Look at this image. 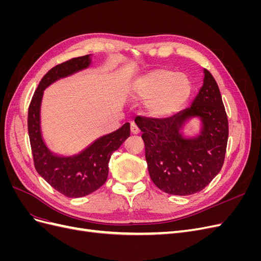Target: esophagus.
<instances>
[{"label": "esophagus", "mask_w": 261, "mask_h": 261, "mask_svg": "<svg viewBox=\"0 0 261 261\" xmlns=\"http://www.w3.org/2000/svg\"><path fill=\"white\" fill-rule=\"evenodd\" d=\"M130 133L133 135H137L139 133V128L137 127V125L135 123H130Z\"/></svg>", "instance_id": "obj_1"}]
</instances>
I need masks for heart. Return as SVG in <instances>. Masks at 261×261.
<instances>
[{
    "label": "heart",
    "instance_id": "b5f03b06",
    "mask_svg": "<svg viewBox=\"0 0 261 261\" xmlns=\"http://www.w3.org/2000/svg\"><path fill=\"white\" fill-rule=\"evenodd\" d=\"M133 92L139 99H150L149 113L167 117L178 112L192 93V83L187 76L171 69H155L140 77L133 86Z\"/></svg>",
    "mask_w": 261,
    "mask_h": 261
}]
</instances>
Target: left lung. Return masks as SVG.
Returning <instances> with one entry per match:
<instances>
[{"instance_id": "8db88e82", "label": "left lung", "mask_w": 261, "mask_h": 261, "mask_svg": "<svg viewBox=\"0 0 261 261\" xmlns=\"http://www.w3.org/2000/svg\"><path fill=\"white\" fill-rule=\"evenodd\" d=\"M200 117L201 135L185 140L179 130L191 117ZM149 175L164 193L187 196L198 193L222 169L228 122L218 84L204 69L203 85L187 108L165 118L137 116Z\"/></svg>"}]
</instances>
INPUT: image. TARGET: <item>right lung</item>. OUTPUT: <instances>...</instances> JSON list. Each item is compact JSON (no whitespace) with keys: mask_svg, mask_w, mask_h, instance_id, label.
<instances>
[{"mask_svg":"<svg viewBox=\"0 0 261 261\" xmlns=\"http://www.w3.org/2000/svg\"><path fill=\"white\" fill-rule=\"evenodd\" d=\"M89 55L74 58L54 66L39 83L28 109V134L37 172L61 194L78 198L96 192L106 183L111 154L130 135L129 123L109 134L74 156H57L44 145L40 130V106L43 90L62 77L88 67Z\"/></svg>","mask_w":261,"mask_h":261,"instance_id":"obj_1","label":"right lung"}]
</instances>
